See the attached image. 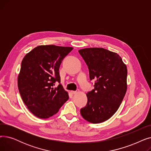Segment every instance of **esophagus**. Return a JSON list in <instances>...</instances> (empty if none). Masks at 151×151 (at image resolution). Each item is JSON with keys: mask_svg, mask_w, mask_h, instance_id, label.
I'll return each instance as SVG.
<instances>
[{"mask_svg": "<svg viewBox=\"0 0 151 151\" xmlns=\"http://www.w3.org/2000/svg\"><path fill=\"white\" fill-rule=\"evenodd\" d=\"M78 92H79V90L78 89V90L75 91H71V93H72V94H75V93H78Z\"/></svg>", "mask_w": 151, "mask_h": 151, "instance_id": "esophagus-1", "label": "esophagus"}]
</instances>
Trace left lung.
I'll use <instances>...</instances> for the list:
<instances>
[{"label":"left lung","mask_w":151,"mask_h":151,"mask_svg":"<svg viewBox=\"0 0 151 151\" xmlns=\"http://www.w3.org/2000/svg\"><path fill=\"white\" fill-rule=\"evenodd\" d=\"M78 52L88 67L91 81H95L80 113L87 121L101 123L109 119L121 104L127 88V68L119 55L106 49L90 47Z\"/></svg>","instance_id":"left-lung-1"}]
</instances>
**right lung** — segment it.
Masks as SVG:
<instances>
[{"instance_id":"add662e5","label":"right lung","mask_w":151,"mask_h":151,"mask_svg":"<svg viewBox=\"0 0 151 151\" xmlns=\"http://www.w3.org/2000/svg\"><path fill=\"white\" fill-rule=\"evenodd\" d=\"M73 48L55 45H40L23 58L18 78L21 97L35 116L48 118L56 114L69 98L60 84L59 67ZM58 81L57 88L53 86Z\"/></svg>"}]
</instances>
